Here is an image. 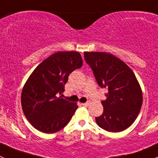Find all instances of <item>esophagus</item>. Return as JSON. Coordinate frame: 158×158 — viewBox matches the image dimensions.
Returning <instances> with one entry per match:
<instances>
[{"label": "esophagus", "instance_id": "obj_1", "mask_svg": "<svg viewBox=\"0 0 158 158\" xmlns=\"http://www.w3.org/2000/svg\"><path fill=\"white\" fill-rule=\"evenodd\" d=\"M89 104L90 103L89 102H86V103H82V106H85V107H87V106H89Z\"/></svg>", "mask_w": 158, "mask_h": 158}]
</instances>
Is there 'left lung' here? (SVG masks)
Segmentation results:
<instances>
[{"label": "left lung", "instance_id": "8db88e82", "mask_svg": "<svg viewBox=\"0 0 158 158\" xmlns=\"http://www.w3.org/2000/svg\"><path fill=\"white\" fill-rule=\"evenodd\" d=\"M85 59L101 88H107L104 111L96 117L98 127L109 132L123 131L134 123L143 103L141 87L133 70L112 54L85 52Z\"/></svg>", "mask_w": 158, "mask_h": 158}]
</instances>
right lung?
Listing matches in <instances>:
<instances>
[{
    "instance_id": "add662e5",
    "label": "right lung",
    "mask_w": 158,
    "mask_h": 158,
    "mask_svg": "<svg viewBox=\"0 0 158 158\" xmlns=\"http://www.w3.org/2000/svg\"><path fill=\"white\" fill-rule=\"evenodd\" d=\"M83 65L76 51H59L37 66L25 82L21 103L25 117L34 128L54 133L68 124L78 108L58 94L64 91L68 76Z\"/></svg>"
}]
</instances>
